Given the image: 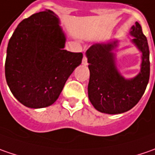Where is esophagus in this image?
<instances>
[{
  "label": "esophagus",
  "instance_id": "1",
  "mask_svg": "<svg viewBox=\"0 0 155 155\" xmlns=\"http://www.w3.org/2000/svg\"><path fill=\"white\" fill-rule=\"evenodd\" d=\"M82 64H84V65H86L87 64V58L85 55H84L83 60H82Z\"/></svg>",
  "mask_w": 155,
  "mask_h": 155
}]
</instances>
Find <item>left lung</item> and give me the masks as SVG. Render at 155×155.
Segmentation results:
<instances>
[{
  "mask_svg": "<svg viewBox=\"0 0 155 155\" xmlns=\"http://www.w3.org/2000/svg\"><path fill=\"white\" fill-rule=\"evenodd\" d=\"M131 42L141 53L140 71L133 78H125L116 66L113 50L117 40L97 43L86 51L90 81L88 96L94 108L102 113L121 114L138 104L145 92L150 75L149 48L138 22L131 27Z\"/></svg>",
  "mask_w": 155,
  "mask_h": 155,
  "instance_id": "left-lung-1",
  "label": "left lung"
}]
</instances>
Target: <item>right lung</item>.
Returning a JSON list of instances; mask_svg holds the SVG:
<instances>
[{
  "label": "right lung",
  "mask_w": 155,
  "mask_h": 155,
  "mask_svg": "<svg viewBox=\"0 0 155 155\" xmlns=\"http://www.w3.org/2000/svg\"><path fill=\"white\" fill-rule=\"evenodd\" d=\"M51 10L23 20L10 38L5 76L12 94L32 109L48 107L58 98L65 82L83 58L64 50L65 34Z\"/></svg>",
  "instance_id": "add662e5"
}]
</instances>
